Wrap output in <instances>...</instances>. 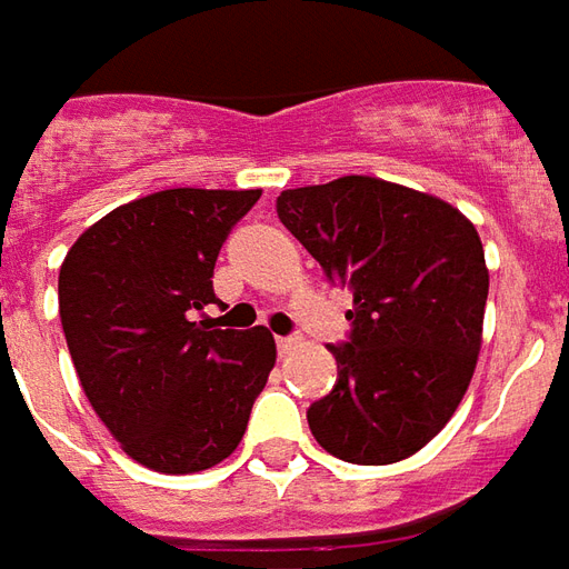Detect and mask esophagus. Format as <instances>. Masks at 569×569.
<instances>
[{"instance_id": "obj_1", "label": "esophagus", "mask_w": 569, "mask_h": 569, "mask_svg": "<svg viewBox=\"0 0 569 569\" xmlns=\"http://www.w3.org/2000/svg\"><path fill=\"white\" fill-rule=\"evenodd\" d=\"M300 342H303V337H297V333H293V337H278L276 340L278 356H288V352H291V349H297Z\"/></svg>"}]
</instances>
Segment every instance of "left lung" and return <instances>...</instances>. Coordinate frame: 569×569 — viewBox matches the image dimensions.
Returning a JSON list of instances; mask_svg holds the SVG:
<instances>
[{
	"label": "left lung",
	"instance_id": "obj_1",
	"mask_svg": "<svg viewBox=\"0 0 569 569\" xmlns=\"http://www.w3.org/2000/svg\"><path fill=\"white\" fill-rule=\"evenodd\" d=\"M276 208L352 291L349 340L330 346L337 382L306 413L316 441L358 466L413 457L478 365L490 288L478 229L447 201L361 174L284 189Z\"/></svg>",
	"mask_w": 569,
	"mask_h": 569
}]
</instances>
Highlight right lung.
<instances>
[{
  "label": "right lung",
  "instance_id": "1",
  "mask_svg": "<svg viewBox=\"0 0 569 569\" xmlns=\"http://www.w3.org/2000/svg\"><path fill=\"white\" fill-rule=\"evenodd\" d=\"M260 189H162L76 239L58 278L63 337L88 401L131 459L164 475L239 447L276 368L266 328L196 321L223 241Z\"/></svg>",
  "mask_w": 569,
  "mask_h": 569
}]
</instances>
